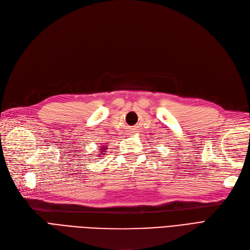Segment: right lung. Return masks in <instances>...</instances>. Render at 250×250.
<instances>
[{"instance_id": "add662e5", "label": "right lung", "mask_w": 250, "mask_h": 250, "mask_svg": "<svg viewBox=\"0 0 250 250\" xmlns=\"http://www.w3.org/2000/svg\"><path fill=\"white\" fill-rule=\"evenodd\" d=\"M104 149H105V147H104V146H103V147L101 148V153H102L101 155H104Z\"/></svg>"}]
</instances>
